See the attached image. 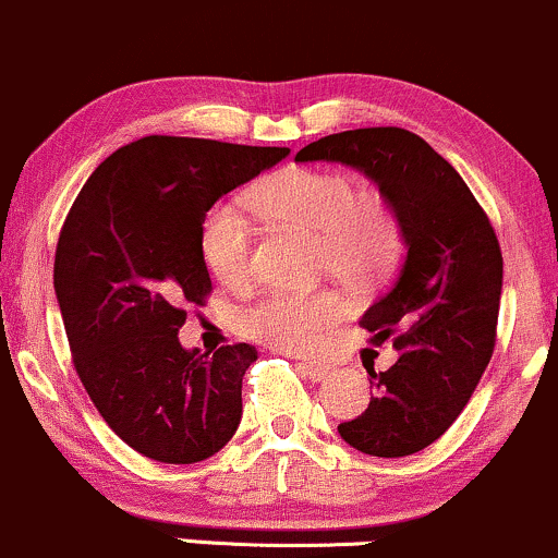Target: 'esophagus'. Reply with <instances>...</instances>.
Wrapping results in <instances>:
<instances>
[{
  "instance_id": "34e87169",
  "label": "esophagus",
  "mask_w": 558,
  "mask_h": 558,
  "mask_svg": "<svg viewBox=\"0 0 558 558\" xmlns=\"http://www.w3.org/2000/svg\"><path fill=\"white\" fill-rule=\"evenodd\" d=\"M300 368H303V374L313 381H322L327 379L331 374V368L327 366V363H318V361H300Z\"/></svg>"
}]
</instances>
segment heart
Listing matches in <instances>:
<instances>
[{"label": "heart", "mask_w": 558, "mask_h": 558, "mask_svg": "<svg viewBox=\"0 0 558 558\" xmlns=\"http://www.w3.org/2000/svg\"><path fill=\"white\" fill-rule=\"evenodd\" d=\"M263 216L313 231L318 260L350 284H372L396 266L403 227L396 205L374 186H355L342 171L292 166L271 173L253 192ZM199 255L218 281L245 287L253 279V229L234 203H216L199 223ZM345 300L331 290L271 292L236 316L253 340L290 353H308L345 318Z\"/></svg>", "instance_id": "obj_1"}]
</instances>
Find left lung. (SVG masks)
Instances as JSON below:
<instances>
[{
	"instance_id": "left-lung-1",
	"label": "left lung",
	"mask_w": 558,
	"mask_h": 558,
	"mask_svg": "<svg viewBox=\"0 0 558 558\" xmlns=\"http://www.w3.org/2000/svg\"><path fill=\"white\" fill-rule=\"evenodd\" d=\"M295 160L359 168L396 205L405 258L361 327L377 342L392 340L398 361L368 372V409L337 432L379 459L418 453L459 418L496 348L504 287L496 229L456 168L405 129L329 134Z\"/></svg>"
}]
</instances>
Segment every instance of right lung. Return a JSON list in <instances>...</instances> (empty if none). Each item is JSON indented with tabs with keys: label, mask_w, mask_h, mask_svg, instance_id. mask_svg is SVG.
<instances>
[{
	"label": "right lung",
	"mask_w": 558,
	"mask_h": 558,
	"mask_svg": "<svg viewBox=\"0 0 558 558\" xmlns=\"http://www.w3.org/2000/svg\"><path fill=\"white\" fill-rule=\"evenodd\" d=\"M192 136H144L116 149L68 210L54 295L73 366L108 427L162 464H197L231 440L242 377L258 350H184V303L203 305L210 274L199 223L218 197L287 158Z\"/></svg>",
	"instance_id": "add662e5"
}]
</instances>
